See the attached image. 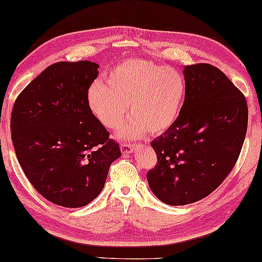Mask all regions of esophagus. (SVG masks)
Listing matches in <instances>:
<instances>
[{"instance_id":"1","label":"esophagus","mask_w":262,"mask_h":262,"mask_svg":"<svg viewBox=\"0 0 262 262\" xmlns=\"http://www.w3.org/2000/svg\"><path fill=\"white\" fill-rule=\"evenodd\" d=\"M120 148L124 153H132L135 150V145L130 144V143H120Z\"/></svg>"}]
</instances>
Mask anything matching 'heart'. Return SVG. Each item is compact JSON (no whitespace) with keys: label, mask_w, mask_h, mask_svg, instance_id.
<instances>
[{"label":"heart","mask_w":262,"mask_h":262,"mask_svg":"<svg viewBox=\"0 0 262 262\" xmlns=\"http://www.w3.org/2000/svg\"><path fill=\"white\" fill-rule=\"evenodd\" d=\"M106 85L96 81L87 92V104L104 127L122 128L126 137H140L146 130L161 134L175 124L181 112L185 80L172 67H161L147 60H127L106 75Z\"/></svg>","instance_id":"obj_1"}]
</instances>
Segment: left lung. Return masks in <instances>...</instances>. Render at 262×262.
Segmentation results:
<instances>
[{"label": "left lung", "mask_w": 262, "mask_h": 262, "mask_svg": "<svg viewBox=\"0 0 262 262\" xmlns=\"http://www.w3.org/2000/svg\"><path fill=\"white\" fill-rule=\"evenodd\" d=\"M185 100L175 124L151 143L157 165L147 171L153 194L169 206L194 203L232 171L248 129L244 94L217 67L185 66Z\"/></svg>", "instance_id": "1"}]
</instances>
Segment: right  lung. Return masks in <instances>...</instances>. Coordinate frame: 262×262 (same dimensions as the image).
<instances>
[{
  "label": "right lung",
  "instance_id": "right-lung-1",
  "mask_svg": "<svg viewBox=\"0 0 262 262\" xmlns=\"http://www.w3.org/2000/svg\"><path fill=\"white\" fill-rule=\"evenodd\" d=\"M97 68L91 61L51 64L13 104L10 128L20 166L36 191L61 207L93 201L121 156L87 104Z\"/></svg>",
  "mask_w": 262,
  "mask_h": 262
}]
</instances>
